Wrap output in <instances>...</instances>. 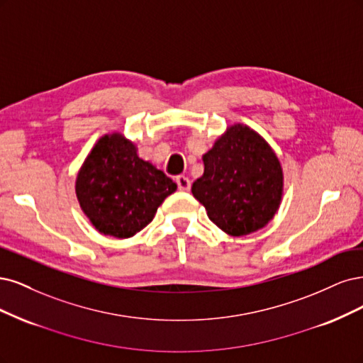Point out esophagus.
<instances>
[{"instance_id":"esophagus-1","label":"esophagus","mask_w":363,"mask_h":363,"mask_svg":"<svg viewBox=\"0 0 363 363\" xmlns=\"http://www.w3.org/2000/svg\"><path fill=\"white\" fill-rule=\"evenodd\" d=\"M177 184H178V189L181 191H190L191 189V181L189 177H184V174H179L177 178Z\"/></svg>"}]
</instances>
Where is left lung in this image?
Returning <instances> with one entry per match:
<instances>
[{"label":"left lung","mask_w":363,"mask_h":363,"mask_svg":"<svg viewBox=\"0 0 363 363\" xmlns=\"http://www.w3.org/2000/svg\"><path fill=\"white\" fill-rule=\"evenodd\" d=\"M191 193L209 220L232 237L262 229L277 213L284 173L274 150L252 128L237 123L203 155Z\"/></svg>","instance_id":"left-lung-1"}]
</instances>
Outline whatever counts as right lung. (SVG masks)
Returning <instances> with one entry per match:
<instances>
[{"label":"right lung","instance_id":"add662e5","mask_svg":"<svg viewBox=\"0 0 363 363\" xmlns=\"http://www.w3.org/2000/svg\"><path fill=\"white\" fill-rule=\"evenodd\" d=\"M177 191L164 172L138 157L121 133L101 137L81 166L75 193L90 223L104 235L130 238L146 228Z\"/></svg>","mask_w":363,"mask_h":363}]
</instances>
